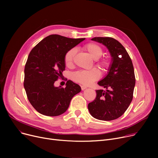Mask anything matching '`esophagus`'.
<instances>
[{"instance_id": "obj_1", "label": "esophagus", "mask_w": 158, "mask_h": 158, "mask_svg": "<svg viewBox=\"0 0 158 158\" xmlns=\"http://www.w3.org/2000/svg\"><path fill=\"white\" fill-rule=\"evenodd\" d=\"M81 89H82V90H85V89L87 88V87H86V86H81Z\"/></svg>"}]
</instances>
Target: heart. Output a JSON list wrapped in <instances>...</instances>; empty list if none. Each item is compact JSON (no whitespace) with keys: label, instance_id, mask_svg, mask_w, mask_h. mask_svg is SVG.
Masks as SVG:
<instances>
[{"label":"heart","instance_id":"b5f03b06","mask_svg":"<svg viewBox=\"0 0 158 158\" xmlns=\"http://www.w3.org/2000/svg\"><path fill=\"white\" fill-rule=\"evenodd\" d=\"M86 51L94 60H98L102 55V49L98 45L94 43H89L83 47ZM76 54V49L71 48L66 52L64 55V61L66 66H71L73 63V57ZM96 65L102 70H106L110 66V62L107 60H102L96 61ZM101 73L97 69L89 70H79L72 75V79L74 81L80 84L88 86L100 78Z\"/></svg>","mask_w":158,"mask_h":158}]
</instances>
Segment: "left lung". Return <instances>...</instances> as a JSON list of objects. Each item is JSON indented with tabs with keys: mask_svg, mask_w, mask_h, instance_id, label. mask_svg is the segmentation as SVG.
<instances>
[{
	"mask_svg": "<svg viewBox=\"0 0 158 158\" xmlns=\"http://www.w3.org/2000/svg\"><path fill=\"white\" fill-rule=\"evenodd\" d=\"M91 40L106 47L111 61L106 76L98 82L106 90H96L97 97L88 104V110L96 119L115 120L125 113L132 100L136 81L133 65L126 48L117 40L110 37Z\"/></svg>",
	"mask_w": 158,
	"mask_h": 158,
	"instance_id": "8db88e82",
	"label": "left lung"
}]
</instances>
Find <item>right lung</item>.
Instances as JSON below:
<instances>
[{
	"instance_id": "1",
	"label": "right lung",
	"mask_w": 158,
	"mask_h": 158,
	"mask_svg": "<svg viewBox=\"0 0 158 158\" xmlns=\"http://www.w3.org/2000/svg\"><path fill=\"white\" fill-rule=\"evenodd\" d=\"M85 38H69L58 35L47 36L33 48L24 69L23 86L28 100L40 113L56 117L69 108L79 85L69 80L65 88L54 82L65 69L64 55Z\"/></svg>"
}]
</instances>
